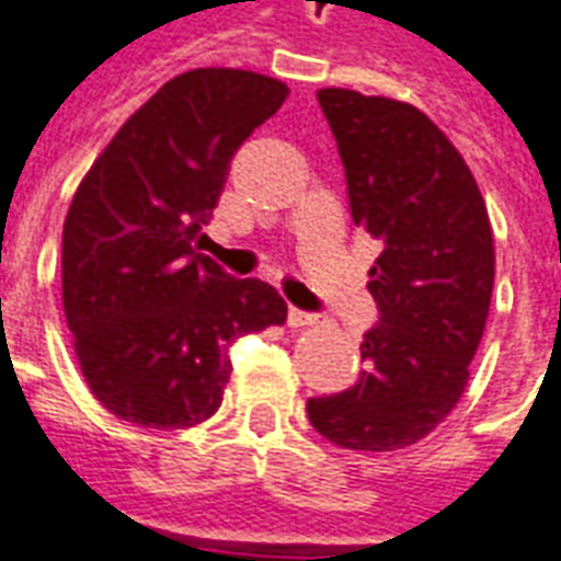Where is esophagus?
<instances>
[{"mask_svg": "<svg viewBox=\"0 0 561 561\" xmlns=\"http://www.w3.org/2000/svg\"><path fill=\"white\" fill-rule=\"evenodd\" d=\"M318 318L309 316V312H300V309H288V324L291 328H312Z\"/></svg>", "mask_w": 561, "mask_h": 561, "instance_id": "esophagus-1", "label": "esophagus"}]
</instances>
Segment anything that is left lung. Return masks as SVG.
Returning a JSON list of instances; mask_svg holds the SVG:
<instances>
[{
  "instance_id": "8db88e82",
  "label": "left lung",
  "mask_w": 561,
  "mask_h": 561,
  "mask_svg": "<svg viewBox=\"0 0 561 561\" xmlns=\"http://www.w3.org/2000/svg\"><path fill=\"white\" fill-rule=\"evenodd\" d=\"M340 147L348 204L381 255L369 270L378 324L360 342L366 369L342 393L306 402L328 442L400 450L433 433L469 385L493 297L495 249L469 164L414 104L318 90Z\"/></svg>"
}]
</instances>
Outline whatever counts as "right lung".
<instances>
[{
	"mask_svg": "<svg viewBox=\"0 0 561 561\" xmlns=\"http://www.w3.org/2000/svg\"><path fill=\"white\" fill-rule=\"evenodd\" d=\"M288 87L243 68L168 80L80 180L62 228V306L80 373L119 421L188 430L219 412L228 345L285 324L261 279H231L204 249L228 161Z\"/></svg>",
	"mask_w": 561,
	"mask_h": 561,
	"instance_id": "add662e5",
	"label": "right lung"
}]
</instances>
